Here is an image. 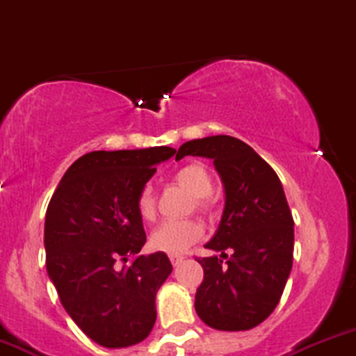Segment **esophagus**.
Masks as SVG:
<instances>
[{"mask_svg": "<svg viewBox=\"0 0 356 356\" xmlns=\"http://www.w3.org/2000/svg\"><path fill=\"white\" fill-rule=\"evenodd\" d=\"M182 260H184V257H182V254H170V261L174 267H177L179 264H182Z\"/></svg>", "mask_w": 356, "mask_h": 356, "instance_id": "obj_1", "label": "esophagus"}]
</instances>
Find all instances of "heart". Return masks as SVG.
Returning <instances> with one entry per match:
<instances>
[{
	"mask_svg": "<svg viewBox=\"0 0 356 356\" xmlns=\"http://www.w3.org/2000/svg\"><path fill=\"white\" fill-rule=\"evenodd\" d=\"M172 181L191 193L196 210L207 215L213 213L215 196L211 193L213 191V179L203 163L189 161V163L182 165L174 172ZM136 210L145 222H153L156 218V200L149 186L139 191L138 200H136ZM203 234L204 225L198 218L165 222L152 234V246L156 251L177 254L195 245L196 241H200Z\"/></svg>",
	"mask_w": 356,
	"mask_h": 356,
	"instance_id": "b5f03b06",
	"label": "heart"
}]
</instances>
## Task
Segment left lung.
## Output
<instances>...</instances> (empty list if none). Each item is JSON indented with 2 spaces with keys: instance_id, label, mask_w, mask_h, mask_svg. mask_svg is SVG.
<instances>
[{
  "instance_id": "left-lung-1",
  "label": "left lung",
  "mask_w": 356,
  "mask_h": 356,
  "mask_svg": "<svg viewBox=\"0 0 356 356\" xmlns=\"http://www.w3.org/2000/svg\"><path fill=\"white\" fill-rule=\"evenodd\" d=\"M193 155L213 160L225 188L220 225L198 258L204 277L196 291L201 321L217 331H248L265 321L282 296L293 267L294 220L274 168L232 136L193 139L175 160Z\"/></svg>"
}]
</instances>
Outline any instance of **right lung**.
<instances>
[{"instance_id":"1","label":"right lung","mask_w":356,"mask_h":356,"mask_svg":"<svg viewBox=\"0 0 356 356\" xmlns=\"http://www.w3.org/2000/svg\"><path fill=\"white\" fill-rule=\"evenodd\" d=\"M174 153H88L70 165L46 210L48 275L72 321L105 348L141 343L155 325V296L172 264L163 251L138 254L146 234L136 200Z\"/></svg>"}]
</instances>
